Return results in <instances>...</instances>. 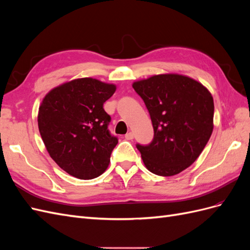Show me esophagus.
Returning <instances> with one entry per match:
<instances>
[{"instance_id": "obj_1", "label": "esophagus", "mask_w": 250, "mask_h": 250, "mask_svg": "<svg viewBox=\"0 0 250 250\" xmlns=\"http://www.w3.org/2000/svg\"><path fill=\"white\" fill-rule=\"evenodd\" d=\"M133 137H134V135H133V133H132L131 131L125 134V139H126V140H132Z\"/></svg>"}]
</instances>
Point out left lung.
<instances>
[{"mask_svg":"<svg viewBox=\"0 0 250 250\" xmlns=\"http://www.w3.org/2000/svg\"><path fill=\"white\" fill-rule=\"evenodd\" d=\"M132 87L149 111L154 137L137 144L146 168L173 176L197 160L213 132L214 100L207 87L178 74L154 75Z\"/></svg>","mask_w":250,"mask_h":250,"instance_id":"1","label":"left lung"}]
</instances>
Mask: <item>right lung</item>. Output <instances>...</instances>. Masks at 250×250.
<instances>
[{
    "mask_svg": "<svg viewBox=\"0 0 250 250\" xmlns=\"http://www.w3.org/2000/svg\"><path fill=\"white\" fill-rule=\"evenodd\" d=\"M115 84L93 78L63 83L49 92L40 106L39 129L50 156L79 179H93L107 169L118 138L108 130L103 104Z\"/></svg>",
    "mask_w": 250,
    "mask_h": 250,
    "instance_id": "add662e5",
    "label": "right lung"
}]
</instances>
